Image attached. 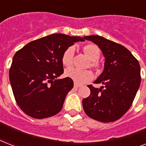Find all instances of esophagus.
<instances>
[{"label":"esophagus","instance_id":"obj_1","mask_svg":"<svg viewBox=\"0 0 146 146\" xmlns=\"http://www.w3.org/2000/svg\"><path fill=\"white\" fill-rule=\"evenodd\" d=\"M81 86H82L81 85L78 84L76 82H74V87H75V88H80Z\"/></svg>","mask_w":146,"mask_h":146}]
</instances>
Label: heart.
Returning <instances> with one entry per match:
<instances>
[{"mask_svg": "<svg viewBox=\"0 0 146 146\" xmlns=\"http://www.w3.org/2000/svg\"><path fill=\"white\" fill-rule=\"evenodd\" d=\"M82 50L85 54L91 60L90 62L91 67L97 70L99 67V64L98 63L97 60L99 59L100 54H101L99 48L96 44H89L85 45ZM74 53H75V50L73 47H69L64 50L61 58L62 64H64V66L66 67H70L73 65ZM65 76L66 77L72 79L79 84L86 83L92 80L93 78V73L91 70H78L76 68H70L66 70Z\"/></svg>", "mask_w": 146, "mask_h": 146, "instance_id": "b5f03b06", "label": "heart"}]
</instances>
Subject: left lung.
<instances>
[{
	"instance_id": "left-lung-1",
	"label": "left lung",
	"mask_w": 146,
	"mask_h": 146,
	"mask_svg": "<svg viewBox=\"0 0 146 146\" xmlns=\"http://www.w3.org/2000/svg\"><path fill=\"white\" fill-rule=\"evenodd\" d=\"M83 38L96 44L104 57V69L95 83L100 89L89 85L91 94L82 100L85 113L103 123L120 119L131 107L141 82L140 66L136 57L120 44L99 35Z\"/></svg>"
}]
</instances>
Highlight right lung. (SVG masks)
Segmentation results:
<instances>
[{"label":"right lung","mask_w":146,"mask_h":146,"mask_svg":"<svg viewBox=\"0 0 146 146\" xmlns=\"http://www.w3.org/2000/svg\"><path fill=\"white\" fill-rule=\"evenodd\" d=\"M79 41L84 39L53 34L29 42L15 54L9 77L15 100L27 115L43 119L61 111L73 81L56 78L64 73L63 53Z\"/></svg>","instance_id":"1"}]
</instances>
